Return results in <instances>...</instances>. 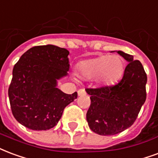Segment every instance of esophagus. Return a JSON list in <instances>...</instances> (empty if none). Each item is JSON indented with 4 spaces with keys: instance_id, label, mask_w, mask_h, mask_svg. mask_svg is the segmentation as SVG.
Returning <instances> with one entry per match:
<instances>
[{
    "instance_id": "34e87169",
    "label": "esophagus",
    "mask_w": 158,
    "mask_h": 158,
    "mask_svg": "<svg viewBox=\"0 0 158 158\" xmlns=\"http://www.w3.org/2000/svg\"><path fill=\"white\" fill-rule=\"evenodd\" d=\"M85 90L84 89H79V90H78V95L79 96H80V95H83V94H85Z\"/></svg>"
}]
</instances>
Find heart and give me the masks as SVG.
I'll return each mask as SVG.
<instances>
[{"mask_svg": "<svg viewBox=\"0 0 158 158\" xmlns=\"http://www.w3.org/2000/svg\"><path fill=\"white\" fill-rule=\"evenodd\" d=\"M124 69L121 57L104 55L80 62L77 66V75L84 80L96 78L101 85H110L121 79Z\"/></svg>", "mask_w": 158, "mask_h": 158, "instance_id": "b5f03b06", "label": "heart"}]
</instances>
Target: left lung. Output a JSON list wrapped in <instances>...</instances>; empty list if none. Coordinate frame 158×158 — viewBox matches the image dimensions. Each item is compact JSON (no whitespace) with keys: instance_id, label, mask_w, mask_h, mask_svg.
I'll return each instance as SVG.
<instances>
[{"instance_id":"8db88e82","label":"left lung","mask_w":158,"mask_h":158,"mask_svg":"<svg viewBox=\"0 0 158 158\" xmlns=\"http://www.w3.org/2000/svg\"><path fill=\"white\" fill-rule=\"evenodd\" d=\"M117 52L129 62L122 79L114 85L85 89L91 100L86 114L89 127L101 135H115L131 127L147 99L148 77L141 63Z\"/></svg>"}]
</instances>
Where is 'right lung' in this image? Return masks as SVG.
Instances as JSON below:
<instances>
[{"instance_id": "right-lung-1", "label": "right lung", "mask_w": 158, "mask_h": 158, "mask_svg": "<svg viewBox=\"0 0 158 158\" xmlns=\"http://www.w3.org/2000/svg\"><path fill=\"white\" fill-rule=\"evenodd\" d=\"M69 52L54 45L35 46L15 64L8 89L12 115L28 129L47 131L60 120L78 94L58 89L57 80L68 74Z\"/></svg>"}]
</instances>
